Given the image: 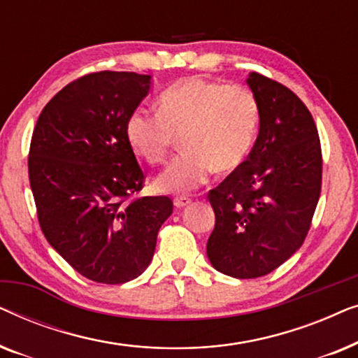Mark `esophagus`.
<instances>
[{
    "instance_id": "esophagus-1",
    "label": "esophagus",
    "mask_w": 358,
    "mask_h": 358,
    "mask_svg": "<svg viewBox=\"0 0 358 358\" xmlns=\"http://www.w3.org/2000/svg\"><path fill=\"white\" fill-rule=\"evenodd\" d=\"M190 202H192V199L185 197V195H182V197H176V199H174V205H176V207H178V208L185 207V205H189Z\"/></svg>"
}]
</instances>
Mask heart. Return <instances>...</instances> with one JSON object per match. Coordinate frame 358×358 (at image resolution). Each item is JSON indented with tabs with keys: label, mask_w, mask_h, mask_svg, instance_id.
Returning <instances> with one entry per match:
<instances>
[{
	"label": "heart",
	"mask_w": 358,
	"mask_h": 358,
	"mask_svg": "<svg viewBox=\"0 0 358 358\" xmlns=\"http://www.w3.org/2000/svg\"><path fill=\"white\" fill-rule=\"evenodd\" d=\"M261 109L241 85L184 78L158 97V112L136 109L125 125L129 145L150 164H163L180 136L182 153L155 180L156 189L182 194L202 185L212 171L231 173L256 140Z\"/></svg>",
	"instance_id": "heart-1"
}]
</instances>
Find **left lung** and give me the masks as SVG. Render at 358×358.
<instances>
[{"instance_id": "1", "label": "left lung", "mask_w": 358, "mask_h": 358, "mask_svg": "<svg viewBox=\"0 0 358 358\" xmlns=\"http://www.w3.org/2000/svg\"><path fill=\"white\" fill-rule=\"evenodd\" d=\"M259 135L248 159L208 192L215 228L207 256L218 272L256 278L301 248L321 195L322 153L311 112L295 92L251 73Z\"/></svg>"}]
</instances>
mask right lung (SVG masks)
<instances>
[{
  "label": "right lung",
  "mask_w": 358,
  "mask_h": 358,
  "mask_svg": "<svg viewBox=\"0 0 358 358\" xmlns=\"http://www.w3.org/2000/svg\"><path fill=\"white\" fill-rule=\"evenodd\" d=\"M150 80L90 73L58 91L34 127L27 166L38 224L50 246L97 283L141 275L173 213L166 195H138L145 173L125 135Z\"/></svg>",
  "instance_id": "right-lung-1"
}]
</instances>
